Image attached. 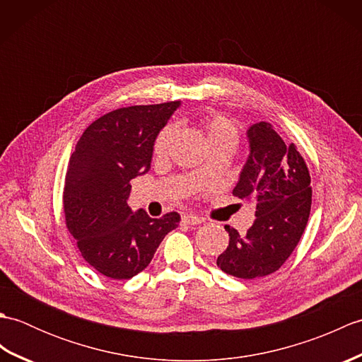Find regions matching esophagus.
Returning <instances> with one entry per match:
<instances>
[{"label": "esophagus", "instance_id": "obj_1", "mask_svg": "<svg viewBox=\"0 0 362 362\" xmlns=\"http://www.w3.org/2000/svg\"><path fill=\"white\" fill-rule=\"evenodd\" d=\"M182 222L187 226H199V224H202L204 219L196 216V214H183Z\"/></svg>", "mask_w": 362, "mask_h": 362}]
</instances>
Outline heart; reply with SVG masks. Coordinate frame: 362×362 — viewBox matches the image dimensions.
<instances>
[{
  "mask_svg": "<svg viewBox=\"0 0 362 362\" xmlns=\"http://www.w3.org/2000/svg\"><path fill=\"white\" fill-rule=\"evenodd\" d=\"M201 130L209 146L213 143H230L235 146L238 141V130L235 124L228 118L222 117V115H214V117L204 118L201 122ZM174 135V126H166L161 130L157 136L156 144H153V151H156V153H158V156L165 153L169 146H171Z\"/></svg>",
  "mask_w": 362,
  "mask_h": 362,
  "instance_id": "obj_1",
  "label": "heart"
}]
</instances>
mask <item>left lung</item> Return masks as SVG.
I'll use <instances>...</instances> for the list:
<instances>
[{
    "instance_id": "8db88e82",
    "label": "left lung",
    "mask_w": 362,
    "mask_h": 362,
    "mask_svg": "<svg viewBox=\"0 0 362 362\" xmlns=\"http://www.w3.org/2000/svg\"><path fill=\"white\" fill-rule=\"evenodd\" d=\"M249 156L233 196L255 204L245 235L226 226L230 241L216 264L228 275L252 280L279 271L302 238L311 210L310 173L296 146L284 144L269 122L245 132Z\"/></svg>"
}]
</instances>
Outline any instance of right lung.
<instances>
[{
	"mask_svg": "<svg viewBox=\"0 0 362 362\" xmlns=\"http://www.w3.org/2000/svg\"><path fill=\"white\" fill-rule=\"evenodd\" d=\"M180 101L132 105L98 118L82 134L65 177L66 227L99 274L129 280L151 263L180 214L152 219L127 205L130 180L151 169L153 144Z\"/></svg>",
	"mask_w": 362,
	"mask_h": 362,
	"instance_id": "add662e5",
	"label": "right lung"
}]
</instances>
